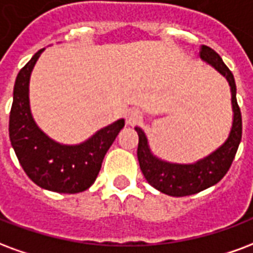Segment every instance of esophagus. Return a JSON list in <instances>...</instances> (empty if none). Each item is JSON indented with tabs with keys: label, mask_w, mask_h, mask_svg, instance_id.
I'll use <instances>...</instances> for the list:
<instances>
[{
	"label": "esophagus",
	"mask_w": 253,
	"mask_h": 253,
	"mask_svg": "<svg viewBox=\"0 0 253 253\" xmlns=\"http://www.w3.org/2000/svg\"><path fill=\"white\" fill-rule=\"evenodd\" d=\"M126 121H127V125H130V126H135V125H138V123L142 121L141 112L136 111V110H131V111H128Z\"/></svg>",
	"instance_id": "34e87169"
}]
</instances>
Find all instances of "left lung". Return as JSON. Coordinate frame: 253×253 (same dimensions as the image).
I'll return each instance as SVG.
<instances>
[{
  "label": "left lung",
  "instance_id": "8db88e82",
  "mask_svg": "<svg viewBox=\"0 0 253 253\" xmlns=\"http://www.w3.org/2000/svg\"><path fill=\"white\" fill-rule=\"evenodd\" d=\"M200 56L204 61H207L208 64L217 69L231 85L233 123L228 139L217 150L213 151L212 154L197 161L196 164H170L153 155L145 132L139 127H135L139 136L136 155L146 181L157 190L173 197L196 194L221 181L235 160V155L241 141L243 122H241L240 107L237 104L236 83L233 74L222 61L220 55L212 48L201 45Z\"/></svg>",
  "mask_w": 253,
  "mask_h": 253
}]
</instances>
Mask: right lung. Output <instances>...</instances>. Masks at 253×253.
<instances>
[{"label": "right lung", "mask_w": 253, "mask_h": 253, "mask_svg": "<svg viewBox=\"0 0 253 253\" xmlns=\"http://www.w3.org/2000/svg\"><path fill=\"white\" fill-rule=\"evenodd\" d=\"M40 49L17 75L9 117V138L18 162L40 188L57 193H80L98 177L104 155L125 127L114 122L80 145H60L41 131L29 107V79Z\"/></svg>", "instance_id": "1"}]
</instances>
